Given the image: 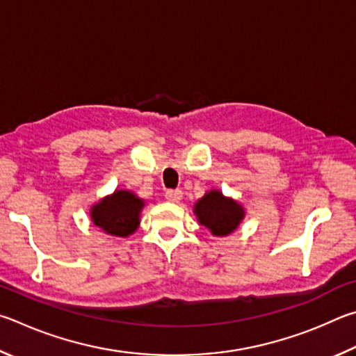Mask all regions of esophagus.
Masks as SVG:
<instances>
[{
	"instance_id": "34e87169",
	"label": "esophagus",
	"mask_w": 356,
	"mask_h": 356,
	"mask_svg": "<svg viewBox=\"0 0 356 356\" xmlns=\"http://www.w3.org/2000/svg\"><path fill=\"white\" fill-rule=\"evenodd\" d=\"M165 198L168 202L178 203L183 198V191L181 189H168V191H165Z\"/></svg>"
}]
</instances>
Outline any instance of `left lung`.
Masks as SVG:
<instances>
[{"label":"left lung","instance_id":"8db88e82","mask_svg":"<svg viewBox=\"0 0 356 356\" xmlns=\"http://www.w3.org/2000/svg\"><path fill=\"white\" fill-rule=\"evenodd\" d=\"M198 223L207 227L213 236L232 234L244 220L245 209L220 191H209L194 204Z\"/></svg>","mask_w":356,"mask_h":356}]
</instances>
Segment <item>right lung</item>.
<instances>
[{"mask_svg": "<svg viewBox=\"0 0 356 356\" xmlns=\"http://www.w3.org/2000/svg\"><path fill=\"white\" fill-rule=\"evenodd\" d=\"M145 207L142 198L131 191H115L112 195L90 208V219L106 234L127 238L140 223V211Z\"/></svg>", "mask_w": 356, "mask_h": 356, "instance_id": "obj_1", "label": "right lung"}]
</instances>
